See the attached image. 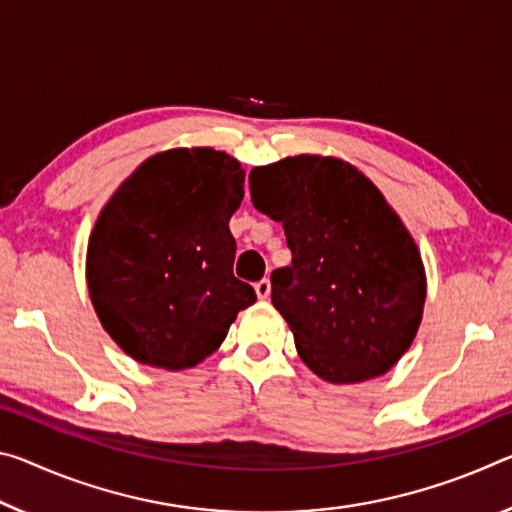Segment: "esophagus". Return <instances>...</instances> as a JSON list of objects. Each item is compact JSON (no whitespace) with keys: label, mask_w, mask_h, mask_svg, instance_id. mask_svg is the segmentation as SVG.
I'll return each instance as SVG.
<instances>
[{"label":"esophagus","mask_w":512,"mask_h":512,"mask_svg":"<svg viewBox=\"0 0 512 512\" xmlns=\"http://www.w3.org/2000/svg\"><path fill=\"white\" fill-rule=\"evenodd\" d=\"M255 291H257V298L259 300H266L271 296V282L269 280H259L255 285Z\"/></svg>","instance_id":"34e87169"}]
</instances>
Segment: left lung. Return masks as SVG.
<instances>
[{"label": "left lung", "instance_id": "left-lung-1", "mask_svg": "<svg viewBox=\"0 0 512 512\" xmlns=\"http://www.w3.org/2000/svg\"><path fill=\"white\" fill-rule=\"evenodd\" d=\"M250 198L282 223L291 266L271 300L307 369L326 383L383 376L415 342L426 271L401 216L362 170L298 154L250 170Z\"/></svg>", "mask_w": 512, "mask_h": 512}]
</instances>
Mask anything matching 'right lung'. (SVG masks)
<instances>
[{"mask_svg": "<svg viewBox=\"0 0 512 512\" xmlns=\"http://www.w3.org/2000/svg\"><path fill=\"white\" fill-rule=\"evenodd\" d=\"M246 170L214 148L152 154L118 186L88 237L86 285L109 337L141 364L209 358L255 289L234 278L230 218Z\"/></svg>", "mask_w": 512, "mask_h": 512, "instance_id": "1", "label": "right lung"}]
</instances>
